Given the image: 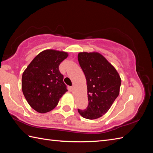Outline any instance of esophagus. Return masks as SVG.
Returning a JSON list of instances; mask_svg holds the SVG:
<instances>
[{
  "mask_svg": "<svg viewBox=\"0 0 153 153\" xmlns=\"http://www.w3.org/2000/svg\"><path fill=\"white\" fill-rule=\"evenodd\" d=\"M71 91H73L74 90V86H72V87H71Z\"/></svg>",
  "mask_w": 153,
  "mask_h": 153,
  "instance_id": "34e87169",
  "label": "esophagus"
}]
</instances>
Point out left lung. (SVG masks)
I'll return each mask as SVG.
<instances>
[{
    "instance_id": "8db88e82",
    "label": "left lung",
    "mask_w": 153,
    "mask_h": 153,
    "mask_svg": "<svg viewBox=\"0 0 153 153\" xmlns=\"http://www.w3.org/2000/svg\"><path fill=\"white\" fill-rule=\"evenodd\" d=\"M86 77L89 105L78 109L84 118L95 120L108 111L118 97L122 80L116 68L97 52H81L77 55Z\"/></svg>"
}]
</instances>
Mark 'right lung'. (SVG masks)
Wrapping results in <instances>:
<instances>
[{
  "label": "right lung",
  "instance_id": "obj_1",
  "mask_svg": "<svg viewBox=\"0 0 153 153\" xmlns=\"http://www.w3.org/2000/svg\"><path fill=\"white\" fill-rule=\"evenodd\" d=\"M68 56L67 52L47 49L41 52L22 75V89L28 104L35 111L53 110L68 91L59 65Z\"/></svg>",
  "mask_w": 153,
  "mask_h": 153
}]
</instances>
